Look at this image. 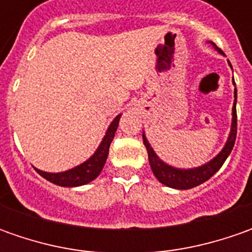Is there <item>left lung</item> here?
Segmentation results:
<instances>
[{
	"instance_id": "left-lung-1",
	"label": "left lung",
	"mask_w": 252,
	"mask_h": 252,
	"mask_svg": "<svg viewBox=\"0 0 252 252\" xmlns=\"http://www.w3.org/2000/svg\"><path fill=\"white\" fill-rule=\"evenodd\" d=\"M209 43L212 44L219 53H221V50L213 42H209ZM236 102H237V90H234V103H233V113H231L233 115V118H231V127H230V134H228V139L226 141V144H224V147L221 149V151L219 153L216 157H213L209 162L200 165V167H196V168L182 169L168 165L167 162H164L156 154V151L153 150V147H151L147 137H146V134L143 133V143H144V146L147 149V153H149V161H150V167L153 169V174L156 175V178L158 179L162 185L174 189L195 188V187H198L200 184L206 182L210 177H213L219 169L221 168L223 162L230 156V153H231L233 147H234V143H236V136H237Z\"/></svg>"
}]
</instances>
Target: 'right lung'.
Listing matches in <instances>:
<instances>
[{"mask_svg": "<svg viewBox=\"0 0 252 252\" xmlns=\"http://www.w3.org/2000/svg\"><path fill=\"white\" fill-rule=\"evenodd\" d=\"M121 116L122 113L118 115L112 121L96 151L92 154L88 160L84 161L83 164H80V165H77V167H74L71 169L63 171V172H46V171H40V169L37 168H36V171L43 178L53 182L56 185H59V187L73 188V187H81V185H85V184L94 181L101 174L102 168H103V165L106 162L108 154H109V146H111L112 140L115 137V131H116L118 126H119Z\"/></svg>", "mask_w": 252, "mask_h": 252, "instance_id": "1", "label": "right lung"}]
</instances>
